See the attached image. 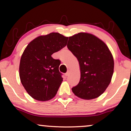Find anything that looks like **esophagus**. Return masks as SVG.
Instances as JSON below:
<instances>
[{"mask_svg":"<svg viewBox=\"0 0 131 131\" xmlns=\"http://www.w3.org/2000/svg\"><path fill=\"white\" fill-rule=\"evenodd\" d=\"M70 74V71H67V73H66V74H65V75H66V76H69V75Z\"/></svg>","mask_w":131,"mask_h":131,"instance_id":"34e87169","label":"esophagus"}]
</instances>
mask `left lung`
Wrapping results in <instances>:
<instances>
[{
	"label": "left lung",
	"mask_w": 131,
	"mask_h": 131,
	"mask_svg": "<svg viewBox=\"0 0 131 131\" xmlns=\"http://www.w3.org/2000/svg\"><path fill=\"white\" fill-rule=\"evenodd\" d=\"M67 48L78 59L80 70L79 83L72 88L73 92L84 100L100 96L114 71L113 57L108 46L92 34L79 33L69 37Z\"/></svg>",
	"instance_id": "left-lung-1"
}]
</instances>
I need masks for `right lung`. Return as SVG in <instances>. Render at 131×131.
Instances as JSON below:
<instances>
[{
	"instance_id": "right-lung-1",
	"label": "right lung",
	"mask_w": 131,
	"mask_h": 131,
	"mask_svg": "<svg viewBox=\"0 0 131 131\" xmlns=\"http://www.w3.org/2000/svg\"><path fill=\"white\" fill-rule=\"evenodd\" d=\"M68 37L58 33L40 36L29 43L19 63V78L27 92L41 101L51 100L62 82L61 62L51 55L65 47Z\"/></svg>"
}]
</instances>
